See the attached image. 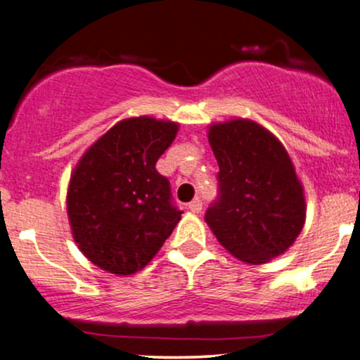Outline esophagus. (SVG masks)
<instances>
[{"label": "esophagus", "instance_id": "esophagus-1", "mask_svg": "<svg viewBox=\"0 0 360 360\" xmlns=\"http://www.w3.org/2000/svg\"><path fill=\"white\" fill-rule=\"evenodd\" d=\"M188 208L191 210L193 213H200L201 210H203V203H201V200H200V198H196V200H193L191 203L188 205Z\"/></svg>", "mask_w": 360, "mask_h": 360}]
</instances>
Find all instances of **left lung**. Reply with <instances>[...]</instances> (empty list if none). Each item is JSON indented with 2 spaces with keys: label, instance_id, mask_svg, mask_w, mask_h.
<instances>
[{
  "label": "left lung",
  "instance_id": "left-lung-1",
  "mask_svg": "<svg viewBox=\"0 0 360 360\" xmlns=\"http://www.w3.org/2000/svg\"><path fill=\"white\" fill-rule=\"evenodd\" d=\"M208 142L217 157L218 193L205 221L233 257L266 264L303 230L304 191L288 150L252 120L214 123Z\"/></svg>",
  "mask_w": 360,
  "mask_h": 360
}]
</instances>
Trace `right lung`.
<instances>
[{
  "mask_svg": "<svg viewBox=\"0 0 360 360\" xmlns=\"http://www.w3.org/2000/svg\"><path fill=\"white\" fill-rule=\"evenodd\" d=\"M177 130V123L152 117L122 120L74 167L68 189L72 237L103 271H142L181 220L171 184L155 169Z\"/></svg>",
  "mask_w": 360,
  "mask_h": 360,
  "instance_id": "right-lung-1",
  "label": "right lung"
}]
</instances>
